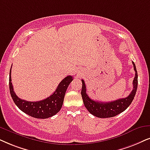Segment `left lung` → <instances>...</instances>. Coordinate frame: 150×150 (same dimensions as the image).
I'll use <instances>...</instances> for the list:
<instances>
[{
    "label": "left lung",
    "mask_w": 150,
    "mask_h": 150,
    "mask_svg": "<svg viewBox=\"0 0 150 150\" xmlns=\"http://www.w3.org/2000/svg\"><path fill=\"white\" fill-rule=\"evenodd\" d=\"M132 64H133L134 71L136 72L135 77L133 80V90L127 98H120L115 101L109 102L95 101L88 97V94L86 93V88L84 81L81 79V81H82V87H81V97H82L85 107L92 115L98 117H101V118L111 117L123 112L131 105L136 95L138 86L137 71H136L135 64L133 62H132Z\"/></svg>",
    "instance_id": "obj_1"
}]
</instances>
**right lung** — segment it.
<instances>
[{"mask_svg": "<svg viewBox=\"0 0 150 150\" xmlns=\"http://www.w3.org/2000/svg\"><path fill=\"white\" fill-rule=\"evenodd\" d=\"M73 79V77L71 75L66 77L63 80L61 81L55 91L50 96L41 101L29 102L21 100L14 93L11 78L10 69L9 79V91L15 105L23 112L36 118L45 119L53 116L60 111L63 105L66 90Z\"/></svg>", "mask_w": 150, "mask_h": 150, "instance_id": "1", "label": "right lung"}]
</instances>
